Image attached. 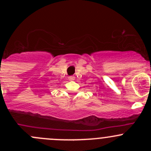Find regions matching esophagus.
Returning <instances> with one entry per match:
<instances>
[{
  "label": "esophagus",
  "instance_id": "34e87169",
  "mask_svg": "<svg viewBox=\"0 0 151 151\" xmlns=\"http://www.w3.org/2000/svg\"><path fill=\"white\" fill-rule=\"evenodd\" d=\"M74 79H75L74 76H69V77H68V80H71V81H73V80H74Z\"/></svg>",
  "mask_w": 151,
  "mask_h": 151
}]
</instances>
